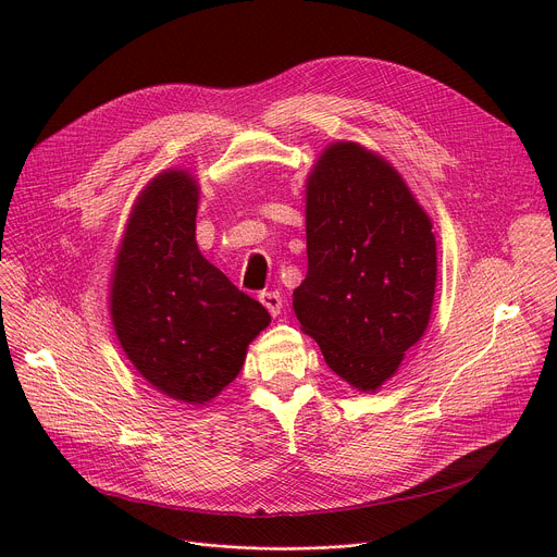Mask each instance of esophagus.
<instances>
[{
  "instance_id": "34e87169",
  "label": "esophagus",
  "mask_w": 557,
  "mask_h": 557,
  "mask_svg": "<svg viewBox=\"0 0 557 557\" xmlns=\"http://www.w3.org/2000/svg\"><path fill=\"white\" fill-rule=\"evenodd\" d=\"M260 301L264 304V308H267L273 317H277V314L282 312V295H280L277 290H264V293L260 295Z\"/></svg>"
}]
</instances>
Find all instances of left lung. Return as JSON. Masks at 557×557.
Masks as SVG:
<instances>
[{
    "label": "left lung",
    "instance_id": "left-lung-1",
    "mask_svg": "<svg viewBox=\"0 0 557 557\" xmlns=\"http://www.w3.org/2000/svg\"><path fill=\"white\" fill-rule=\"evenodd\" d=\"M301 331L333 372L374 392L425 333L436 288L432 220L385 158L359 143L324 149L306 183Z\"/></svg>",
    "mask_w": 557,
    "mask_h": 557
}]
</instances>
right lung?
Here are the masks:
<instances>
[{"instance_id": "obj_1", "label": "right lung", "mask_w": 557, "mask_h": 557, "mask_svg": "<svg viewBox=\"0 0 557 557\" xmlns=\"http://www.w3.org/2000/svg\"><path fill=\"white\" fill-rule=\"evenodd\" d=\"M198 183L158 174L138 196L119 247L110 312L138 374L174 401L205 406L240 372L269 310L235 288L196 245Z\"/></svg>"}]
</instances>
